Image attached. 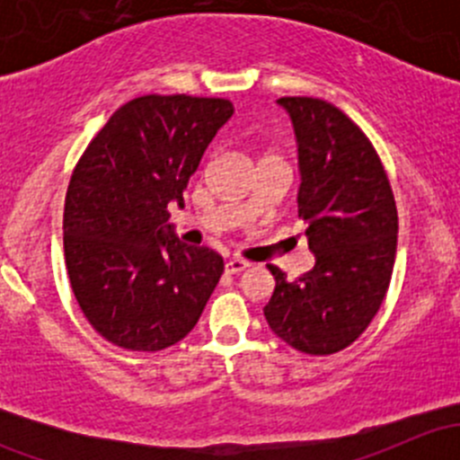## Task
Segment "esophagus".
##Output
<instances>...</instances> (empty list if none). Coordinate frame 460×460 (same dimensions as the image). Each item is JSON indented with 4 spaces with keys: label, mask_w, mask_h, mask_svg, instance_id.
<instances>
[{
    "label": "esophagus",
    "mask_w": 460,
    "mask_h": 460,
    "mask_svg": "<svg viewBox=\"0 0 460 460\" xmlns=\"http://www.w3.org/2000/svg\"><path fill=\"white\" fill-rule=\"evenodd\" d=\"M249 267V262H244V260H240V258H231V260H226V264H225V271L226 273H243L244 269Z\"/></svg>",
    "instance_id": "obj_1"
}]
</instances>
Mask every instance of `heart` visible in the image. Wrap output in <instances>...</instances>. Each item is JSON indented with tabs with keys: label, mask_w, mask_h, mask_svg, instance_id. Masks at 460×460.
Listing matches in <instances>:
<instances>
[{
	"label": "heart",
	"mask_w": 460,
	"mask_h": 460,
	"mask_svg": "<svg viewBox=\"0 0 460 460\" xmlns=\"http://www.w3.org/2000/svg\"><path fill=\"white\" fill-rule=\"evenodd\" d=\"M273 155V153H267V155H264V157H271Z\"/></svg>",
	"instance_id": "b5f03b06"
}]
</instances>
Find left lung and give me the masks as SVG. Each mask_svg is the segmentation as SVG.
Segmentation results:
<instances>
[{"label":"left lung","mask_w":460,"mask_h":460,"mask_svg":"<svg viewBox=\"0 0 460 460\" xmlns=\"http://www.w3.org/2000/svg\"><path fill=\"white\" fill-rule=\"evenodd\" d=\"M298 142V217L307 225L312 271L287 280L267 264L276 289L264 318L294 349L329 356L369 327L392 280L398 213L378 153L338 106L280 97Z\"/></svg>","instance_id":"8db88e82"}]
</instances>
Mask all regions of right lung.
Listing matches in <instances>:
<instances>
[{"label": "right lung", "instance_id": "1", "mask_svg": "<svg viewBox=\"0 0 460 460\" xmlns=\"http://www.w3.org/2000/svg\"><path fill=\"white\" fill-rule=\"evenodd\" d=\"M234 115L222 97L142 95L119 106L82 153L64 204V256L73 294L102 338L160 351L200 318L225 262L173 235L208 142Z\"/></svg>", "mask_w": 460, "mask_h": 460}]
</instances>
